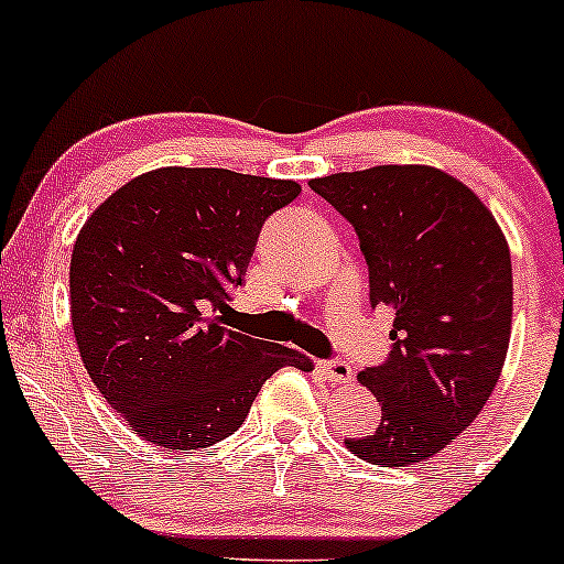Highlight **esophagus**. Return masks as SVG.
<instances>
[{
  "mask_svg": "<svg viewBox=\"0 0 564 564\" xmlns=\"http://www.w3.org/2000/svg\"><path fill=\"white\" fill-rule=\"evenodd\" d=\"M321 368H323V373L328 377V381H334V384H345V381L352 379V366H349L347 360H341V358L323 360Z\"/></svg>",
  "mask_w": 564,
  "mask_h": 564,
  "instance_id": "34e87169",
  "label": "esophagus"
}]
</instances>
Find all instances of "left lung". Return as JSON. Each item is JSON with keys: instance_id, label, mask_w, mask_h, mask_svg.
<instances>
[{"instance_id": "left-lung-1", "label": "left lung", "mask_w": 564, "mask_h": 564, "mask_svg": "<svg viewBox=\"0 0 564 564\" xmlns=\"http://www.w3.org/2000/svg\"><path fill=\"white\" fill-rule=\"evenodd\" d=\"M358 232L371 307L394 310L384 364L358 381L381 422L347 440L387 467L435 456L488 403L511 334V257L494 215L432 166H373L310 183Z\"/></svg>"}]
</instances>
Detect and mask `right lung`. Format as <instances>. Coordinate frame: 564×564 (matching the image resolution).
I'll return each instance as SVG.
<instances>
[{
	"mask_svg": "<svg viewBox=\"0 0 564 564\" xmlns=\"http://www.w3.org/2000/svg\"><path fill=\"white\" fill-rule=\"evenodd\" d=\"M291 180L170 166L93 212L70 254V323L89 379L142 440L172 451L230 437L296 349L230 326L260 230Z\"/></svg>",
	"mask_w": 564,
	"mask_h": 564,
	"instance_id": "right-lung-1",
	"label": "right lung"
}]
</instances>
